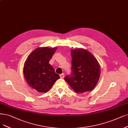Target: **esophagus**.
Returning a JSON list of instances; mask_svg holds the SVG:
<instances>
[{
  "mask_svg": "<svg viewBox=\"0 0 128 128\" xmlns=\"http://www.w3.org/2000/svg\"><path fill=\"white\" fill-rule=\"evenodd\" d=\"M60 78H64V73L60 74Z\"/></svg>",
  "mask_w": 128,
  "mask_h": 128,
  "instance_id": "1",
  "label": "esophagus"
}]
</instances>
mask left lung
Masks as SVG:
<instances>
[{
  "label": "left lung",
  "instance_id": "left-lung-1",
  "mask_svg": "<svg viewBox=\"0 0 128 128\" xmlns=\"http://www.w3.org/2000/svg\"><path fill=\"white\" fill-rule=\"evenodd\" d=\"M71 74L64 80L76 93L92 91L96 87L100 75V66L97 60L88 50L82 48L70 50Z\"/></svg>",
  "mask_w": 128,
  "mask_h": 128
}]
</instances>
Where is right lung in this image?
Masks as SVG:
<instances>
[{"label":"right lung","mask_w":128,"mask_h":128,"mask_svg":"<svg viewBox=\"0 0 128 128\" xmlns=\"http://www.w3.org/2000/svg\"><path fill=\"white\" fill-rule=\"evenodd\" d=\"M57 47H39L28 56L24 66V75L27 84L41 93L48 92L60 76L49 64Z\"/></svg>","instance_id":"1"}]
</instances>
